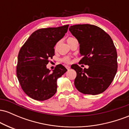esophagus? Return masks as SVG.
Segmentation results:
<instances>
[{
    "instance_id": "34e87169",
    "label": "esophagus",
    "mask_w": 129,
    "mask_h": 129,
    "mask_svg": "<svg viewBox=\"0 0 129 129\" xmlns=\"http://www.w3.org/2000/svg\"><path fill=\"white\" fill-rule=\"evenodd\" d=\"M66 69H67V70H69L70 69V66H66Z\"/></svg>"
}]
</instances>
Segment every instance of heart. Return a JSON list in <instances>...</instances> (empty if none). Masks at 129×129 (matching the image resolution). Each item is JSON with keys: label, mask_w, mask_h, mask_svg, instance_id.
<instances>
[{"label": "heart", "mask_w": 129, "mask_h": 129, "mask_svg": "<svg viewBox=\"0 0 129 129\" xmlns=\"http://www.w3.org/2000/svg\"><path fill=\"white\" fill-rule=\"evenodd\" d=\"M75 39L74 38H72V37H69V38L67 39V43H69L71 41H72V40ZM57 44H56V45H55V47H54V48H55V50L57 49ZM62 60L64 62L66 63H70V59L69 58V57H64V58Z\"/></svg>", "instance_id": "heart-1"}]
</instances>
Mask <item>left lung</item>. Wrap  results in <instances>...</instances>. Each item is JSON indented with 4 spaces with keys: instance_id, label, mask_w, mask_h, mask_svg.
I'll return each mask as SVG.
<instances>
[{
    "instance_id": "8db88e82",
    "label": "left lung",
    "mask_w": 129,
    "mask_h": 129,
    "mask_svg": "<svg viewBox=\"0 0 129 129\" xmlns=\"http://www.w3.org/2000/svg\"><path fill=\"white\" fill-rule=\"evenodd\" d=\"M70 31L79 44L80 62L88 65L82 69L77 64L71 68L76 72L75 85L84 94L104 92L115 78L117 72V52L112 38L103 29L90 24L70 26Z\"/></svg>"
}]
</instances>
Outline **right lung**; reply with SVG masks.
I'll return each mask as SVG.
<instances>
[{"instance_id":"add662e5","label":"right lung","mask_w":129,"mask_h":129,"mask_svg":"<svg viewBox=\"0 0 129 129\" xmlns=\"http://www.w3.org/2000/svg\"><path fill=\"white\" fill-rule=\"evenodd\" d=\"M69 25L38 29L20 48L16 74L22 90L37 101L50 98L57 91V79L67 71L59 64L51 72L47 68L54 55V47L67 32Z\"/></svg>"}]
</instances>
